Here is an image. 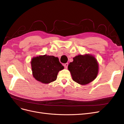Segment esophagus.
Segmentation results:
<instances>
[{
	"label": "esophagus",
	"mask_w": 124,
	"mask_h": 124,
	"mask_svg": "<svg viewBox=\"0 0 124 124\" xmlns=\"http://www.w3.org/2000/svg\"><path fill=\"white\" fill-rule=\"evenodd\" d=\"M63 66H64V67H65V68L67 69V68H68V63H65V64H63Z\"/></svg>",
	"instance_id": "1"
}]
</instances>
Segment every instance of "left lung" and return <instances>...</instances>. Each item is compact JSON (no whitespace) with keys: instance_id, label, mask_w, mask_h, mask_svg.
I'll return each instance as SVG.
<instances>
[{"instance_id":"left-lung-1","label":"left lung","mask_w":124,"mask_h":124,"mask_svg":"<svg viewBox=\"0 0 124 124\" xmlns=\"http://www.w3.org/2000/svg\"><path fill=\"white\" fill-rule=\"evenodd\" d=\"M72 79L78 84L86 85L94 80L98 73V63L94 56L78 55L68 67Z\"/></svg>"}]
</instances>
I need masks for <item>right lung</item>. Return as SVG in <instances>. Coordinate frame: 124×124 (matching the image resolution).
<instances>
[{"label":"right lung","mask_w":124,"mask_h":124,"mask_svg":"<svg viewBox=\"0 0 124 124\" xmlns=\"http://www.w3.org/2000/svg\"><path fill=\"white\" fill-rule=\"evenodd\" d=\"M31 65L33 77L44 84L55 81L59 71L64 68L58 57L47 55L32 58Z\"/></svg>","instance_id":"right-lung-1"}]
</instances>
